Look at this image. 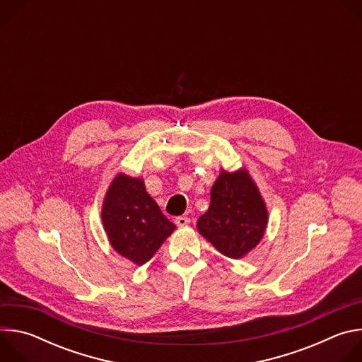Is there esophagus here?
Instances as JSON below:
<instances>
[{
	"label": "esophagus",
	"instance_id": "obj_1",
	"mask_svg": "<svg viewBox=\"0 0 362 362\" xmlns=\"http://www.w3.org/2000/svg\"><path fill=\"white\" fill-rule=\"evenodd\" d=\"M175 222L179 228H183V226H187L190 223V219L187 216H179V218H176Z\"/></svg>",
	"mask_w": 362,
	"mask_h": 362
}]
</instances>
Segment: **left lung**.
I'll return each instance as SVG.
<instances>
[{
	"label": "left lung",
	"instance_id": "left-lung-1",
	"mask_svg": "<svg viewBox=\"0 0 362 362\" xmlns=\"http://www.w3.org/2000/svg\"><path fill=\"white\" fill-rule=\"evenodd\" d=\"M268 221L267 203L247 169H221L211 189L209 209L196 226L222 255L240 259L259 245Z\"/></svg>",
	"mask_w": 362,
	"mask_h": 362
}]
</instances>
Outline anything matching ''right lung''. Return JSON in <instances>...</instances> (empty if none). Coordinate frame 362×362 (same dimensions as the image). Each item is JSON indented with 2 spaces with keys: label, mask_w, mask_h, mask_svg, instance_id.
Masks as SVG:
<instances>
[{
  "label": "right lung",
  "mask_w": 362,
  "mask_h": 362,
  "mask_svg": "<svg viewBox=\"0 0 362 362\" xmlns=\"http://www.w3.org/2000/svg\"><path fill=\"white\" fill-rule=\"evenodd\" d=\"M101 222L112 247L137 267L148 262L176 229L143 179L124 173L116 175L103 199Z\"/></svg>",
  "instance_id": "add662e5"
}]
</instances>
